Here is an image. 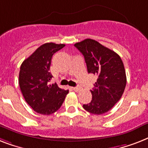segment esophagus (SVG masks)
I'll use <instances>...</instances> for the list:
<instances>
[{
  "instance_id": "1",
  "label": "esophagus",
  "mask_w": 148,
  "mask_h": 148,
  "mask_svg": "<svg viewBox=\"0 0 148 148\" xmlns=\"http://www.w3.org/2000/svg\"><path fill=\"white\" fill-rule=\"evenodd\" d=\"M73 89L75 92H79V91L81 90V88L80 87H73Z\"/></svg>"
}]
</instances>
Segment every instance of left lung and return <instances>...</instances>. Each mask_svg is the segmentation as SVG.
<instances>
[{
	"instance_id": "8db88e82",
	"label": "left lung",
	"mask_w": 148,
	"mask_h": 148,
	"mask_svg": "<svg viewBox=\"0 0 148 148\" xmlns=\"http://www.w3.org/2000/svg\"><path fill=\"white\" fill-rule=\"evenodd\" d=\"M84 56L88 73L94 74L97 82L91 90L90 103L84 109L94 114H102L112 109L125 91L127 79L122 60L112 49L92 39L74 45Z\"/></svg>"
}]
</instances>
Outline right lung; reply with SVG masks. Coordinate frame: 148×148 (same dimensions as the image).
Instances as JSON below:
<instances>
[{"label": "right lung", "instance_id": "obj_1", "mask_svg": "<svg viewBox=\"0 0 148 148\" xmlns=\"http://www.w3.org/2000/svg\"><path fill=\"white\" fill-rule=\"evenodd\" d=\"M65 44L47 42L37 48L21 66L19 85L23 98L39 114L49 115L57 111L64 101L69 90L56 84H49L53 77L49 73L51 60Z\"/></svg>", "mask_w": 148, "mask_h": 148}]
</instances>
